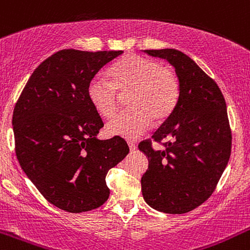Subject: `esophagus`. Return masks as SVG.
I'll use <instances>...</instances> for the list:
<instances>
[{
    "label": "esophagus",
    "mask_w": 250,
    "mask_h": 250,
    "mask_svg": "<svg viewBox=\"0 0 250 250\" xmlns=\"http://www.w3.org/2000/svg\"><path fill=\"white\" fill-rule=\"evenodd\" d=\"M128 146H129L130 152H134L136 149V144H134L133 141H128Z\"/></svg>",
    "instance_id": "esophagus-1"
}]
</instances>
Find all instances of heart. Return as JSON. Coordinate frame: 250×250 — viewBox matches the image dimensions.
I'll return each mask as SVG.
<instances>
[{"label":"heart","instance_id":"1","mask_svg":"<svg viewBox=\"0 0 250 250\" xmlns=\"http://www.w3.org/2000/svg\"><path fill=\"white\" fill-rule=\"evenodd\" d=\"M110 83L95 77L86 95L97 114L110 117L119 105L120 94L129 91L127 110L114 116L106 125L112 136L133 140L144 134L152 121L161 122L173 111L179 97V84L173 71L159 66L154 60L127 54L109 71Z\"/></svg>","mask_w":250,"mask_h":250}]
</instances>
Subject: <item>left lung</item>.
Segmentation results:
<instances>
[{
  "mask_svg": "<svg viewBox=\"0 0 250 250\" xmlns=\"http://www.w3.org/2000/svg\"><path fill=\"white\" fill-rule=\"evenodd\" d=\"M174 67L179 97L173 111L153 134L164 142L154 150L150 141L139 149L148 158L141 178L144 199L165 213H185L203 204L215 191L231 153L227 104L218 85L190 57L173 48L146 49Z\"/></svg>",
  "mask_w": 250,
  "mask_h": 250,
  "instance_id": "left-lung-1",
  "label": "left lung"
}]
</instances>
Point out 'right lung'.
Returning a JSON list of instances; mask_svg holds the SVG:
<instances>
[{
    "mask_svg": "<svg viewBox=\"0 0 250 250\" xmlns=\"http://www.w3.org/2000/svg\"><path fill=\"white\" fill-rule=\"evenodd\" d=\"M123 51L62 49L35 68L13 114L21 168L47 201L78 213L97 209L105 177L129 153L120 136L98 140L103 121L86 95L89 82Z\"/></svg>",
    "mask_w": 250,
    "mask_h": 250,
    "instance_id": "obj_1",
    "label": "right lung"
}]
</instances>
